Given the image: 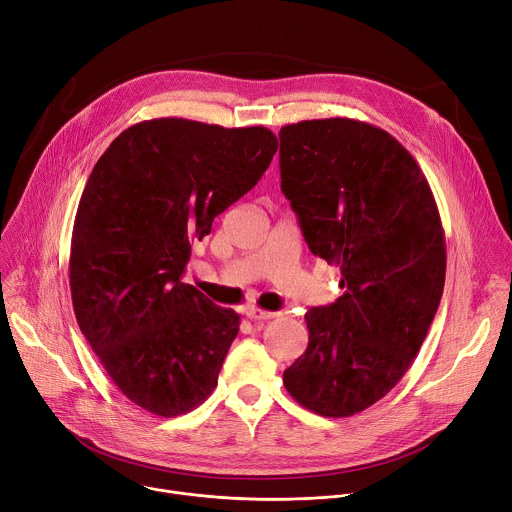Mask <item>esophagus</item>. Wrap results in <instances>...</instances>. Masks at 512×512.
Returning <instances> with one entry per match:
<instances>
[{
  "label": "esophagus",
  "mask_w": 512,
  "mask_h": 512,
  "mask_svg": "<svg viewBox=\"0 0 512 512\" xmlns=\"http://www.w3.org/2000/svg\"><path fill=\"white\" fill-rule=\"evenodd\" d=\"M247 317L251 321H269V319H276L278 313L263 311V309H257V306H251V309H247Z\"/></svg>",
  "instance_id": "34e87169"
}]
</instances>
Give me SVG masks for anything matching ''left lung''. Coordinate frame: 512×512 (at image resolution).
Here are the masks:
<instances>
[{
  "label": "left lung",
  "instance_id": "1",
  "mask_svg": "<svg viewBox=\"0 0 512 512\" xmlns=\"http://www.w3.org/2000/svg\"><path fill=\"white\" fill-rule=\"evenodd\" d=\"M282 191L344 294L304 315L306 352L284 370L306 410L348 418L418 356L445 288V230L414 156L385 129L331 117L280 129Z\"/></svg>",
  "mask_w": 512,
  "mask_h": 512
}]
</instances>
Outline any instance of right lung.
Listing matches in <instances>:
<instances>
[{
	"instance_id": "add662e5",
	"label": "right lung",
	"mask_w": 512,
	"mask_h": 512,
	"mask_svg": "<svg viewBox=\"0 0 512 512\" xmlns=\"http://www.w3.org/2000/svg\"><path fill=\"white\" fill-rule=\"evenodd\" d=\"M276 150L261 125L162 117L127 127L92 168L72 232L74 313L111 381L154 416L187 414L218 385L241 317L181 278L193 238Z\"/></svg>"
}]
</instances>
